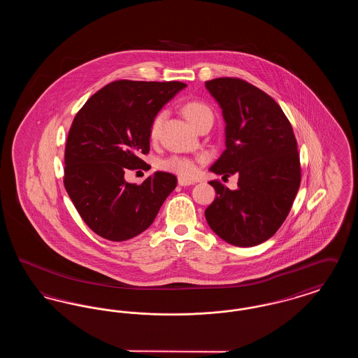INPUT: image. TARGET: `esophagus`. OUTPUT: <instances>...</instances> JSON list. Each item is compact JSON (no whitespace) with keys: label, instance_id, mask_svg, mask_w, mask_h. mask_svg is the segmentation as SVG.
I'll return each instance as SVG.
<instances>
[{"label":"esophagus","instance_id":"esophagus-1","mask_svg":"<svg viewBox=\"0 0 358 358\" xmlns=\"http://www.w3.org/2000/svg\"><path fill=\"white\" fill-rule=\"evenodd\" d=\"M193 184H194V181H192V180H187V178H184V177L178 178V185L180 187H189V185H193Z\"/></svg>","mask_w":358,"mask_h":358}]
</instances>
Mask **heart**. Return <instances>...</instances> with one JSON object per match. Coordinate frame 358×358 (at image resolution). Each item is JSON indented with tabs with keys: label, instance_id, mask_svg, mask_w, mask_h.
Listing matches in <instances>:
<instances>
[{
	"label": "heart",
	"instance_id": "b5f03b06",
	"mask_svg": "<svg viewBox=\"0 0 358 358\" xmlns=\"http://www.w3.org/2000/svg\"><path fill=\"white\" fill-rule=\"evenodd\" d=\"M184 114L192 124H196L199 120H203L205 117H213V111L210 110L209 106H206L203 102H196V101L187 102L184 106ZM165 118H166L165 110H161L154 115L149 127V136L152 139H157L159 136ZM196 164H197L196 159L181 157V155H171L159 162V168L164 171L178 174L181 177H192L197 171Z\"/></svg>",
	"mask_w": 358,
	"mask_h": 358
}]
</instances>
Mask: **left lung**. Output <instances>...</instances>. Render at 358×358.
<instances>
[{
  "mask_svg": "<svg viewBox=\"0 0 358 358\" xmlns=\"http://www.w3.org/2000/svg\"><path fill=\"white\" fill-rule=\"evenodd\" d=\"M225 120V146L210 171L238 174V189L215 180L216 199L205 209L212 231L236 247H254L286 220L301 185V162L292 126L280 106L238 78L205 82ZM222 177V178H224Z\"/></svg>",
  "mask_w": 358,
  "mask_h": 358,
  "instance_id": "8db88e82",
  "label": "left lung"
}]
</instances>
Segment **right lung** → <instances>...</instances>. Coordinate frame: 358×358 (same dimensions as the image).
Here are the masks:
<instances>
[{"label":"right lung","instance_id":"add662e5","mask_svg":"<svg viewBox=\"0 0 358 358\" xmlns=\"http://www.w3.org/2000/svg\"><path fill=\"white\" fill-rule=\"evenodd\" d=\"M185 85L115 80L75 115L64 152V187L96 235L123 241L142 234L177 185L166 171H155L139 185L126 182L124 173L150 168L141 159L150 150V122Z\"/></svg>","mask_w":358,"mask_h":358}]
</instances>
